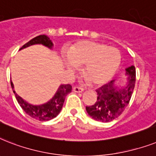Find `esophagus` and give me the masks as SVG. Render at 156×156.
<instances>
[{
  "label": "esophagus",
  "mask_w": 156,
  "mask_h": 156,
  "mask_svg": "<svg viewBox=\"0 0 156 156\" xmlns=\"http://www.w3.org/2000/svg\"><path fill=\"white\" fill-rule=\"evenodd\" d=\"M73 91H74L75 93H82V92H84V89L80 87H74L73 88Z\"/></svg>",
  "instance_id": "34e87169"
}]
</instances>
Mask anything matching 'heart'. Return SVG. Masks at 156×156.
Here are the masks:
<instances>
[{"label":"heart","mask_w":156,"mask_h":156,"mask_svg":"<svg viewBox=\"0 0 156 156\" xmlns=\"http://www.w3.org/2000/svg\"><path fill=\"white\" fill-rule=\"evenodd\" d=\"M120 61L121 55L115 48L85 41L71 50L70 58L64 59V64L71 72L76 71L78 66H84L83 76L85 79L92 84L101 85L114 76Z\"/></svg>","instance_id":"b5f03b06"}]
</instances>
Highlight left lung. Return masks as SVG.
<instances>
[{"mask_svg": "<svg viewBox=\"0 0 156 156\" xmlns=\"http://www.w3.org/2000/svg\"><path fill=\"white\" fill-rule=\"evenodd\" d=\"M127 83L125 86L118 88L115 85V80L96 90L98 100L93 105L86 106V111L91 118L98 122H109L122 113L131 98L136 78L134 66L126 68Z\"/></svg>", "mask_w": 156, "mask_h": 156, "instance_id": "1", "label": "left lung"}]
</instances>
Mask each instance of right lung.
I'll list each match as a JSON object with an SVG mask.
<instances>
[{
	"label": "right lung",
	"mask_w": 156,
	"mask_h": 156,
	"mask_svg": "<svg viewBox=\"0 0 156 156\" xmlns=\"http://www.w3.org/2000/svg\"><path fill=\"white\" fill-rule=\"evenodd\" d=\"M35 44H42L50 49H52L53 47V43L50 39L49 37L42 34V35L37 36L35 38H32L28 43L23 45L20 48V50L24 49L30 46ZM11 87L14 93L16 99L22 109L29 116H30L31 118L38 121H49L55 118L58 113H60L64 101H65L66 96L72 92V86L70 84H61L58 87V90L56 91L54 97L47 103L39 105H34L28 103L24 99H22L20 96L17 95L14 91V86L12 81H11Z\"/></svg>",
	"instance_id": "obj_1"
}]
</instances>
